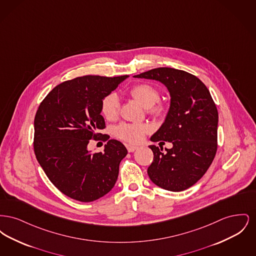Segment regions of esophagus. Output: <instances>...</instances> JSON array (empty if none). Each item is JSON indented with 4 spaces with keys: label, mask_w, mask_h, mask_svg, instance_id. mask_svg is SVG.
<instances>
[{
    "label": "esophagus",
    "mask_w": 256,
    "mask_h": 256,
    "mask_svg": "<svg viewBox=\"0 0 256 256\" xmlns=\"http://www.w3.org/2000/svg\"><path fill=\"white\" fill-rule=\"evenodd\" d=\"M126 146L128 152H132L135 150H137V146H132V145H126Z\"/></svg>",
    "instance_id": "obj_1"
}]
</instances>
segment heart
I'll use <instances>...</instances> for the list:
<instances>
[{"label": "heart", "instance_id": "b5f03b06", "mask_svg": "<svg viewBox=\"0 0 256 256\" xmlns=\"http://www.w3.org/2000/svg\"><path fill=\"white\" fill-rule=\"evenodd\" d=\"M128 94L137 100L146 108V112L150 115L158 117L165 111L163 104L159 102V90L150 84H138L128 89ZM100 111L104 118L108 121H114L118 118L120 111V100L115 94H108L102 98ZM150 130L146 124L121 122L114 128V134L117 138L130 144L139 143L144 135Z\"/></svg>", "mask_w": 256, "mask_h": 256}]
</instances>
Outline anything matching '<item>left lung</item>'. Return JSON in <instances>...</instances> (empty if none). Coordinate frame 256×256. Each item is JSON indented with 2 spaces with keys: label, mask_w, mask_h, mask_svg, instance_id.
Here are the masks:
<instances>
[{
  "label": "left lung",
  "mask_w": 256,
  "mask_h": 256,
  "mask_svg": "<svg viewBox=\"0 0 256 256\" xmlns=\"http://www.w3.org/2000/svg\"><path fill=\"white\" fill-rule=\"evenodd\" d=\"M135 78L156 80L170 95L166 120L150 137L152 142L168 141L172 148L150 146L154 160L148 168L150 180L159 187L180 192L200 180L217 152L218 110L204 84L192 74L161 67Z\"/></svg>",
  "instance_id": "obj_1"
}]
</instances>
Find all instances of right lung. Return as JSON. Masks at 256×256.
<instances>
[{"label": "right lung", "instance_id": "obj_1", "mask_svg": "<svg viewBox=\"0 0 256 256\" xmlns=\"http://www.w3.org/2000/svg\"><path fill=\"white\" fill-rule=\"evenodd\" d=\"M128 76H84L56 86L41 102L34 118V150L50 182L74 200L89 202L114 187L128 154L115 139L96 132L106 128L102 98ZM107 140L104 152L86 150L91 139Z\"/></svg>", "mask_w": 256, "mask_h": 256}]
</instances>
